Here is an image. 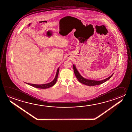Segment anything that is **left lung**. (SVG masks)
Masks as SVG:
<instances>
[{"instance_id": "8db88e82", "label": "left lung", "mask_w": 132, "mask_h": 132, "mask_svg": "<svg viewBox=\"0 0 132 132\" xmlns=\"http://www.w3.org/2000/svg\"><path fill=\"white\" fill-rule=\"evenodd\" d=\"M73 70H74V72H75V75L76 76V77L77 78V79L79 80V81L80 82V83H81L82 84L86 85L87 86H96V85H99L101 84H102L103 83L106 81L110 79L111 77L113 76V74L111 75L110 76L105 79H103L102 80H90V79H86L84 78L81 75H80L79 72H78V71L77 70L76 67L75 65H73Z\"/></svg>"}]
</instances>
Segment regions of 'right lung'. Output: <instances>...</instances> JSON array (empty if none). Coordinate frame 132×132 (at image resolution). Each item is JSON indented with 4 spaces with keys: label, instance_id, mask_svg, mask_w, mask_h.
<instances>
[{
    "label": "right lung",
    "instance_id": "1",
    "mask_svg": "<svg viewBox=\"0 0 132 132\" xmlns=\"http://www.w3.org/2000/svg\"><path fill=\"white\" fill-rule=\"evenodd\" d=\"M59 68H60V67H59L57 69V72H56V76H55L54 79H53L52 81L51 82L49 83L42 84V85H36V84H30V83H27V84L29 85H30L31 86H34V87L38 88L46 89L49 88V87H50L51 86H53L54 85H55L56 82L57 81V76H58V75H59Z\"/></svg>",
    "mask_w": 132,
    "mask_h": 132
}]
</instances>
